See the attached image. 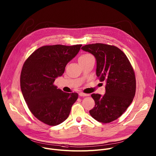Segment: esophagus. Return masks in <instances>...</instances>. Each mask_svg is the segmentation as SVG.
<instances>
[{"instance_id":"esophagus-1","label":"esophagus","mask_w":156,"mask_h":156,"mask_svg":"<svg viewBox=\"0 0 156 156\" xmlns=\"http://www.w3.org/2000/svg\"><path fill=\"white\" fill-rule=\"evenodd\" d=\"M79 95L80 96H82V97H85V96H89V94H85V93H80L79 94Z\"/></svg>"}]
</instances>
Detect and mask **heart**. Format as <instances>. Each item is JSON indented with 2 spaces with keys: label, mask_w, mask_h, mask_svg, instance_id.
Returning <instances> with one entry per match:
<instances>
[{
  "label": "heart",
  "mask_w": 156,
  "mask_h": 156,
  "mask_svg": "<svg viewBox=\"0 0 156 156\" xmlns=\"http://www.w3.org/2000/svg\"><path fill=\"white\" fill-rule=\"evenodd\" d=\"M90 57H92V55H90V54H84V55H81L79 58V62H80L82 61H84V60L87 59L88 58H89Z\"/></svg>",
  "instance_id": "1"
}]
</instances>
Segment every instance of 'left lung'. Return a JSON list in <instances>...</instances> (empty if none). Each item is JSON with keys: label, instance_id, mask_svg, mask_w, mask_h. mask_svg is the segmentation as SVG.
<instances>
[{"label": "left lung", "instance_id": "8db88e82", "mask_svg": "<svg viewBox=\"0 0 156 156\" xmlns=\"http://www.w3.org/2000/svg\"><path fill=\"white\" fill-rule=\"evenodd\" d=\"M96 60V76L105 81L106 93L91 95L95 106L89 113L101 123L112 122L120 117L132 103L135 94L133 69L125 54L115 46L89 44L81 48Z\"/></svg>", "mask_w": 156, "mask_h": 156}]
</instances>
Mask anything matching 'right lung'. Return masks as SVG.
Instances as JSON below:
<instances>
[{"label": "right lung", "mask_w": 156, "mask_h": 156, "mask_svg": "<svg viewBox=\"0 0 156 156\" xmlns=\"http://www.w3.org/2000/svg\"><path fill=\"white\" fill-rule=\"evenodd\" d=\"M81 46H43L24 63L20 77L23 96L33 115L45 124L56 126L65 121L78 98L77 93H64L54 82L63 75Z\"/></svg>", "instance_id": "obj_1"}]
</instances>
